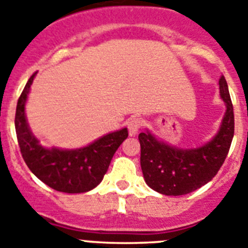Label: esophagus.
Segmentation results:
<instances>
[{"label":"esophagus","instance_id":"esophagus-1","mask_svg":"<svg viewBox=\"0 0 248 248\" xmlns=\"http://www.w3.org/2000/svg\"><path fill=\"white\" fill-rule=\"evenodd\" d=\"M144 124V120L141 118H131L128 123V129H129V133L130 135H134L137 134L139 129L143 126Z\"/></svg>","mask_w":248,"mask_h":248}]
</instances>
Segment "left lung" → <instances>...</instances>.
<instances>
[{"mask_svg": "<svg viewBox=\"0 0 248 248\" xmlns=\"http://www.w3.org/2000/svg\"><path fill=\"white\" fill-rule=\"evenodd\" d=\"M218 84L226 113L220 131L202 148L183 150L157 141L150 133L139 134L140 165L153 190L169 196L189 194L211 181L225 163L235 133V117L225 77H220Z\"/></svg>", "mask_w": 248, "mask_h": 248, "instance_id": "left-lung-1", "label": "left lung"}]
</instances>
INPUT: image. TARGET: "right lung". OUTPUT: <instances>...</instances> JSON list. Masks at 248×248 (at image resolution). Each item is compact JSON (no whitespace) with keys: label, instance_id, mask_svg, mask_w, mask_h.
Segmentation results:
<instances>
[{"label":"right lung","instance_id":"obj_1","mask_svg":"<svg viewBox=\"0 0 248 248\" xmlns=\"http://www.w3.org/2000/svg\"><path fill=\"white\" fill-rule=\"evenodd\" d=\"M36 73L31 76L17 102L15 126L19 150L30 170L53 190L79 194L94 189L107 172L111 157L128 138V129L114 131L77 150L46 149L32 135L25 115V104Z\"/></svg>","mask_w":248,"mask_h":248}]
</instances>
